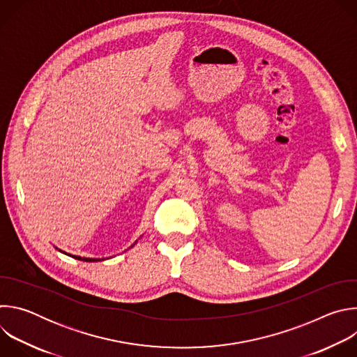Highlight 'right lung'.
Masks as SVG:
<instances>
[{
	"label": "right lung",
	"mask_w": 357,
	"mask_h": 357,
	"mask_svg": "<svg viewBox=\"0 0 357 357\" xmlns=\"http://www.w3.org/2000/svg\"><path fill=\"white\" fill-rule=\"evenodd\" d=\"M135 243H137V241H135ZM135 243H134V244H135ZM134 244H132V245H134ZM132 245H131V247H132ZM56 248H58V247H56ZM58 250H59V248H58ZM59 251L63 252V254H66V252L62 251V250H59ZM68 256H70V257H73V259H76V260L87 261V263H94V261H101V260H103V259H87V257H80V256H72V254H68Z\"/></svg>",
	"instance_id": "add662e5"
}]
</instances>
